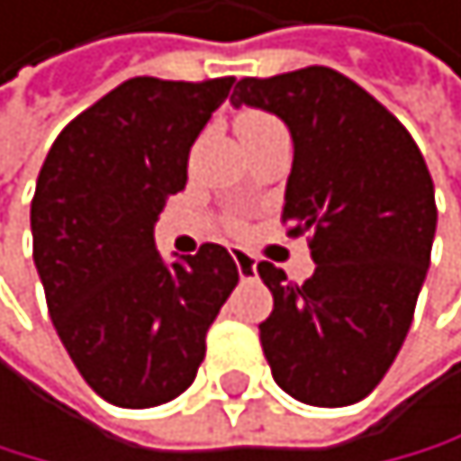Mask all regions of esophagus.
Returning <instances> with one entry per match:
<instances>
[{"instance_id": "1", "label": "esophagus", "mask_w": 461, "mask_h": 461, "mask_svg": "<svg viewBox=\"0 0 461 461\" xmlns=\"http://www.w3.org/2000/svg\"><path fill=\"white\" fill-rule=\"evenodd\" d=\"M232 258H235V267H238V276L240 279H253L256 276V256L247 253V249L235 247L232 249Z\"/></svg>"}]
</instances>
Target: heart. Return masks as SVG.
Segmentation results:
<instances>
[{"label": "heart", "mask_w": 461, "mask_h": 461, "mask_svg": "<svg viewBox=\"0 0 461 461\" xmlns=\"http://www.w3.org/2000/svg\"><path fill=\"white\" fill-rule=\"evenodd\" d=\"M265 122H273V117H267L265 111H244L238 117V129H249V126H265ZM238 226V223H235Z\"/></svg>", "instance_id": "heart-1"}]
</instances>
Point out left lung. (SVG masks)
Here are the masks:
<instances>
[{"label":"left lung","instance_id":"8db88e82","mask_svg":"<svg viewBox=\"0 0 461 461\" xmlns=\"http://www.w3.org/2000/svg\"><path fill=\"white\" fill-rule=\"evenodd\" d=\"M232 105L285 120L294 167L282 223L309 235L314 273L297 285L258 261L273 312L261 350L282 392L309 406L367 397L406 341L424 285L436 191L406 126L332 67L240 78Z\"/></svg>","mask_w":461,"mask_h":461}]
</instances>
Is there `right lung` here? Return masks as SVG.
Returning <instances> with one entry per match:
<instances>
[{
    "instance_id": "obj_1",
    "label": "right lung",
    "mask_w": 461,
    "mask_h": 461,
    "mask_svg": "<svg viewBox=\"0 0 461 461\" xmlns=\"http://www.w3.org/2000/svg\"><path fill=\"white\" fill-rule=\"evenodd\" d=\"M232 82L129 78L67 122L37 176L32 238L50 318L85 383L114 406L179 397L238 285L226 247L203 244L164 265L152 240Z\"/></svg>"
}]
</instances>
